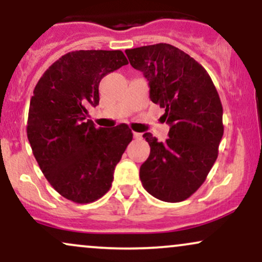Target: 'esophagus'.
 <instances>
[{"instance_id": "esophagus-1", "label": "esophagus", "mask_w": 262, "mask_h": 262, "mask_svg": "<svg viewBox=\"0 0 262 262\" xmlns=\"http://www.w3.org/2000/svg\"><path fill=\"white\" fill-rule=\"evenodd\" d=\"M133 137L134 139H141V134L137 133V132H133Z\"/></svg>"}]
</instances>
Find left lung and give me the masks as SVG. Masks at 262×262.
I'll list each match as a JSON object with an SVG mask.
<instances>
[{
    "label": "left lung",
    "mask_w": 262,
    "mask_h": 262,
    "mask_svg": "<svg viewBox=\"0 0 262 262\" xmlns=\"http://www.w3.org/2000/svg\"><path fill=\"white\" fill-rule=\"evenodd\" d=\"M129 62L149 81L150 100L164 108L169 138L143 135L150 155L140 166L143 187L164 202H181L204 182L223 137V107L204 68L173 45L125 50Z\"/></svg>",
    "instance_id": "obj_1"
}]
</instances>
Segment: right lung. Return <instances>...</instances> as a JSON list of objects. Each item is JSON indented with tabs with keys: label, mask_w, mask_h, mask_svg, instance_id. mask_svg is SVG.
I'll return each mask as SVG.
<instances>
[{
	"label": "right lung",
	"mask_w": 262,
	"mask_h": 262,
	"mask_svg": "<svg viewBox=\"0 0 262 262\" xmlns=\"http://www.w3.org/2000/svg\"><path fill=\"white\" fill-rule=\"evenodd\" d=\"M127 64L121 50H76L56 60L33 91L27 125L33 154L54 189L75 203L110 191L133 139L127 124L97 129L86 119L87 107L100 102L101 80Z\"/></svg>",
	"instance_id": "1"
}]
</instances>
